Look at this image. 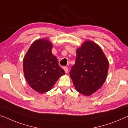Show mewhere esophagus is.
I'll return each mask as SVG.
<instances>
[{
	"instance_id": "1",
	"label": "esophagus",
	"mask_w": 128,
	"mask_h": 128,
	"mask_svg": "<svg viewBox=\"0 0 128 128\" xmlns=\"http://www.w3.org/2000/svg\"><path fill=\"white\" fill-rule=\"evenodd\" d=\"M63 69H64V70H65V72H66V73H67V72H68V68H67V67H66V66H64V67H63Z\"/></svg>"
}]
</instances>
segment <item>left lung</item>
Instances as JSON below:
<instances>
[{
  "mask_svg": "<svg viewBox=\"0 0 128 128\" xmlns=\"http://www.w3.org/2000/svg\"><path fill=\"white\" fill-rule=\"evenodd\" d=\"M108 61L100 46L85 41L76 50L75 64L70 72L78 92L89 96L100 89L105 82Z\"/></svg>",
  "mask_w": 128,
  "mask_h": 128,
  "instance_id": "8db88e82",
  "label": "left lung"
}]
</instances>
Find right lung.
Here are the masks:
<instances>
[{
    "label": "right lung",
    "mask_w": 128,
    "mask_h": 128,
    "mask_svg": "<svg viewBox=\"0 0 128 128\" xmlns=\"http://www.w3.org/2000/svg\"><path fill=\"white\" fill-rule=\"evenodd\" d=\"M53 45L48 39L36 40L30 46L23 60L24 75L30 87L39 93L52 88L64 70L52 54Z\"/></svg>",
    "instance_id": "obj_1"
}]
</instances>
